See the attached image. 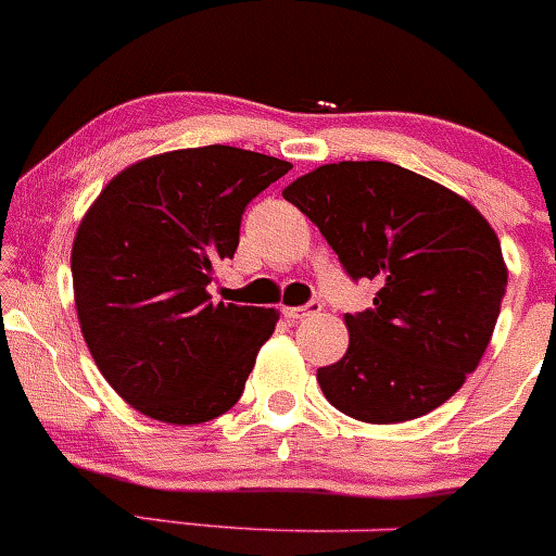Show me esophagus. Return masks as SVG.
Segmentation results:
<instances>
[{
	"instance_id": "34e87169",
	"label": "esophagus",
	"mask_w": 556,
	"mask_h": 556,
	"mask_svg": "<svg viewBox=\"0 0 556 556\" xmlns=\"http://www.w3.org/2000/svg\"><path fill=\"white\" fill-rule=\"evenodd\" d=\"M319 312V301H312L306 306H285L282 314L290 319V323H301V319L312 317V314Z\"/></svg>"
}]
</instances>
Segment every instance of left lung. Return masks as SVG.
Wrapping results in <instances>:
<instances>
[{"instance_id": "left-lung-1", "label": "left lung", "mask_w": 556, "mask_h": 556, "mask_svg": "<svg viewBox=\"0 0 556 556\" xmlns=\"http://www.w3.org/2000/svg\"><path fill=\"white\" fill-rule=\"evenodd\" d=\"M352 279H374L371 309L346 314V355L317 368L323 395L361 422L433 412L476 371L495 330L508 268L463 195L387 161H339L282 190Z\"/></svg>"}]
</instances>
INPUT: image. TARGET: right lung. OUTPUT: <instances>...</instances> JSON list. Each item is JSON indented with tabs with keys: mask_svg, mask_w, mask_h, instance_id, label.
<instances>
[{
	"mask_svg": "<svg viewBox=\"0 0 556 556\" xmlns=\"http://www.w3.org/2000/svg\"><path fill=\"white\" fill-rule=\"evenodd\" d=\"M293 169L206 144L126 166L77 226L72 285L83 339L112 390L144 417L199 425L242 397L279 312L212 304L244 206Z\"/></svg>",
	"mask_w": 556,
	"mask_h": 556,
	"instance_id": "1",
	"label": "right lung"
}]
</instances>
